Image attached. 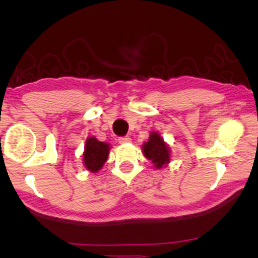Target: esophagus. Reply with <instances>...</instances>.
Here are the masks:
<instances>
[{
  "label": "esophagus",
  "mask_w": 258,
  "mask_h": 258,
  "mask_svg": "<svg viewBox=\"0 0 258 258\" xmlns=\"http://www.w3.org/2000/svg\"><path fill=\"white\" fill-rule=\"evenodd\" d=\"M119 142H120L121 144H126V143H130V142H132V138L128 137V136H125V137H120V138H119Z\"/></svg>",
  "instance_id": "1"
}]
</instances>
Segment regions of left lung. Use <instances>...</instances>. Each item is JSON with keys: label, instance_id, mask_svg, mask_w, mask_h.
<instances>
[{"label": "left lung", "instance_id": "1", "mask_svg": "<svg viewBox=\"0 0 258 258\" xmlns=\"http://www.w3.org/2000/svg\"><path fill=\"white\" fill-rule=\"evenodd\" d=\"M143 153L146 159L150 160L154 168L162 169L170 163L171 151L161 135L156 132H152L150 138L143 144Z\"/></svg>", "mask_w": 258, "mask_h": 258}]
</instances>
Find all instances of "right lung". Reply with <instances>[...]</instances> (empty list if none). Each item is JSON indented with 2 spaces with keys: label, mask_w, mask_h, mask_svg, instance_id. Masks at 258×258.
<instances>
[{
  "label": "right lung",
  "mask_w": 258,
  "mask_h": 258,
  "mask_svg": "<svg viewBox=\"0 0 258 258\" xmlns=\"http://www.w3.org/2000/svg\"><path fill=\"white\" fill-rule=\"evenodd\" d=\"M110 150V144L99 142L95 137H88L86 139L85 151L83 154L85 168L93 173L98 172L106 162Z\"/></svg>",
  "instance_id": "1"
}]
</instances>
